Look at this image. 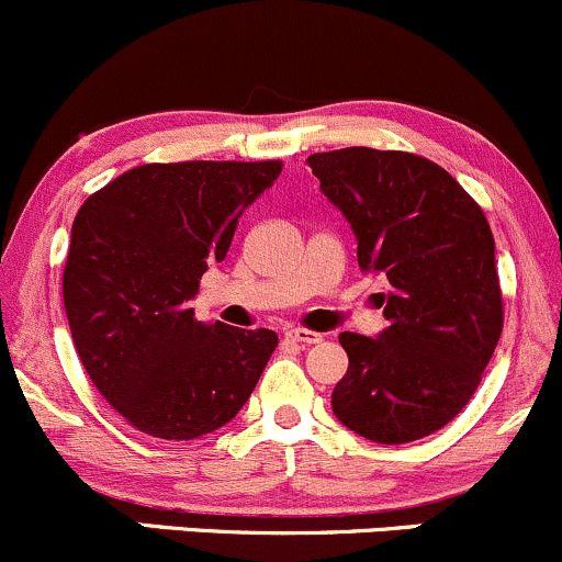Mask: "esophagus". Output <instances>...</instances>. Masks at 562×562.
Masks as SVG:
<instances>
[{
	"label": "esophagus",
	"mask_w": 562,
	"mask_h": 562,
	"mask_svg": "<svg viewBox=\"0 0 562 562\" xmlns=\"http://www.w3.org/2000/svg\"><path fill=\"white\" fill-rule=\"evenodd\" d=\"M283 337L297 342V346H316V342H322V335H318V331H307V329H286L283 331Z\"/></svg>",
	"instance_id": "obj_1"
}]
</instances>
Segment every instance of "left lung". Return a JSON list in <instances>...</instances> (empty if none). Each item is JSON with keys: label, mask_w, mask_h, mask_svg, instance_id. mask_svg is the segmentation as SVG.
Segmentation results:
<instances>
[{"label": "left lung", "mask_w": 562, "mask_h": 562, "mask_svg": "<svg viewBox=\"0 0 562 562\" xmlns=\"http://www.w3.org/2000/svg\"><path fill=\"white\" fill-rule=\"evenodd\" d=\"M307 166L351 225L361 270L389 281V327L340 335L348 372L331 413L380 445L428 437L472 400L504 327L491 225L445 168L418 155L348 147Z\"/></svg>", "instance_id": "obj_1"}]
</instances>
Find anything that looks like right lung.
<instances>
[{"label":"right lung","mask_w":562,"mask_h":562,"mask_svg":"<svg viewBox=\"0 0 562 562\" xmlns=\"http://www.w3.org/2000/svg\"><path fill=\"white\" fill-rule=\"evenodd\" d=\"M279 160L153 162L90 195L71 225L64 307L104 400L160 439H195L238 415L279 337L195 322L201 276Z\"/></svg>","instance_id":"right-lung-1"}]
</instances>
